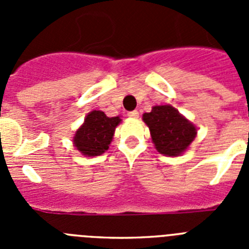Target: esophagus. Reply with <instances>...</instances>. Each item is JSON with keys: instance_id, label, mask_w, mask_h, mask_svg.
I'll use <instances>...</instances> for the list:
<instances>
[{"instance_id": "obj_1", "label": "esophagus", "mask_w": 249, "mask_h": 249, "mask_svg": "<svg viewBox=\"0 0 249 249\" xmlns=\"http://www.w3.org/2000/svg\"><path fill=\"white\" fill-rule=\"evenodd\" d=\"M127 116H128V117H131V118H137L138 116H140V113H138V111H131V112H128V113H127Z\"/></svg>"}]
</instances>
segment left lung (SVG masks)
Masks as SVG:
<instances>
[{"label":"left lung","mask_w":249,"mask_h":249,"mask_svg":"<svg viewBox=\"0 0 249 249\" xmlns=\"http://www.w3.org/2000/svg\"><path fill=\"white\" fill-rule=\"evenodd\" d=\"M143 121L151 131L152 141L160 153L178 156L195 140L197 129L171 106H155Z\"/></svg>","instance_id":"1"}]
</instances>
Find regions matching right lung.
<instances>
[{
    "label": "right lung",
    "instance_id": "obj_1",
    "mask_svg": "<svg viewBox=\"0 0 249 249\" xmlns=\"http://www.w3.org/2000/svg\"><path fill=\"white\" fill-rule=\"evenodd\" d=\"M120 122V117H107L102 111L89 112L74 135V146L86 156L102 155L108 149L114 128Z\"/></svg>",
    "mask_w": 249,
    "mask_h": 249
}]
</instances>
